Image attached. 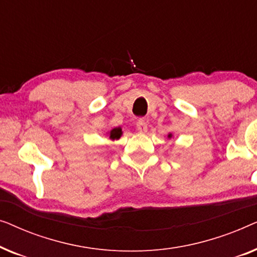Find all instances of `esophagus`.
Instances as JSON below:
<instances>
[{
  "label": "esophagus",
  "instance_id": "34e87169",
  "mask_svg": "<svg viewBox=\"0 0 257 257\" xmlns=\"http://www.w3.org/2000/svg\"><path fill=\"white\" fill-rule=\"evenodd\" d=\"M137 128L140 133L147 132V120L145 118H140L138 122H137Z\"/></svg>",
  "mask_w": 257,
  "mask_h": 257
}]
</instances>
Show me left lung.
Returning <instances> with one entry per match:
<instances>
[{
	"label": "left lung",
	"instance_id": "left-lung-1",
	"mask_svg": "<svg viewBox=\"0 0 257 257\" xmlns=\"http://www.w3.org/2000/svg\"><path fill=\"white\" fill-rule=\"evenodd\" d=\"M167 137H168V139H171V138H173V135H172V133H170V135H168Z\"/></svg>",
	"mask_w": 257,
	"mask_h": 257
}]
</instances>
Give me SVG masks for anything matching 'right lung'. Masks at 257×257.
I'll use <instances>...</instances> for the list:
<instances>
[{
    "label": "right lung",
    "mask_w": 257,
    "mask_h": 257,
    "mask_svg": "<svg viewBox=\"0 0 257 257\" xmlns=\"http://www.w3.org/2000/svg\"><path fill=\"white\" fill-rule=\"evenodd\" d=\"M107 135H108V138H110L112 142H114V140H118L122 136L121 127H120V126H118V127L112 128L111 131L107 133Z\"/></svg>",
    "instance_id": "right-lung-1"
}]
</instances>
